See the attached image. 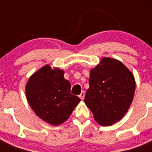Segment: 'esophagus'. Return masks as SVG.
<instances>
[{
    "mask_svg": "<svg viewBox=\"0 0 152 152\" xmlns=\"http://www.w3.org/2000/svg\"><path fill=\"white\" fill-rule=\"evenodd\" d=\"M84 96H85V94H84V91H82V92L80 93V94L79 95V97L81 99V100H84Z\"/></svg>",
    "mask_w": 152,
    "mask_h": 152,
    "instance_id": "obj_1",
    "label": "esophagus"
}]
</instances>
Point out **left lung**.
Returning a JSON list of instances; mask_svg holds the SVG:
<instances>
[{
  "mask_svg": "<svg viewBox=\"0 0 152 152\" xmlns=\"http://www.w3.org/2000/svg\"><path fill=\"white\" fill-rule=\"evenodd\" d=\"M84 103L101 126L116 123L128 111L135 90L134 76L121 61L103 58L91 70Z\"/></svg>",
  "mask_w": 152,
  "mask_h": 152,
  "instance_id": "1",
  "label": "left lung"
}]
</instances>
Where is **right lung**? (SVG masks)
<instances>
[{"mask_svg": "<svg viewBox=\"0 0 152 152\" xmlns=\"http://www.w3.org/2000/svg\"><path fill=\"white\" fill-rule=\"evenodd\" d=\"M64 73L46 64L29 77L26 85L31 108L40 119L54 126L66 121L80 101L71 94V84L64 78Z\"/></svg>", "mask_w": 152, "mask_h": 152, "instance_id": "right-lung-1", "label": "right lung"}]
</instances>
